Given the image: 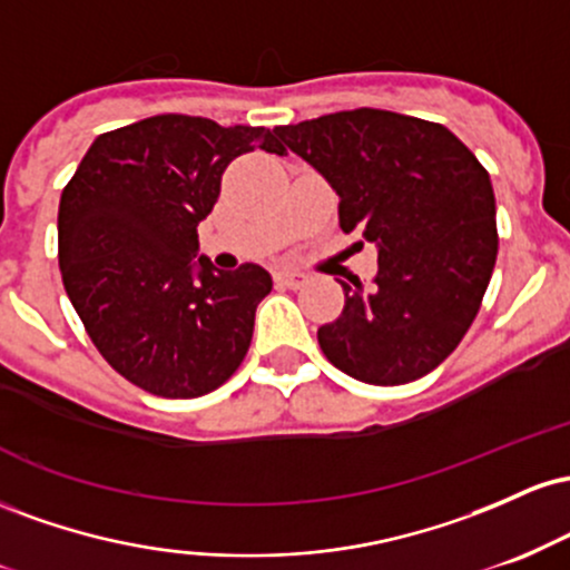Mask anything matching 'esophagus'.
Returning <instances> with one entry per match:
<instances>
[{"instance_id": "obj_1", "label": "esophagus", "mask_w": 570, "mask_h": 570, "mask_svg": "<svg viewBox=\"0 0 570 570\" xmlns=\"http://www.w3.org/2000/svg\"><path fill=\"white\" fill-rule=\"evenodd\" d=\"M276 281L281 286H289V289H299V286L307 284V276L305 273H297V271H278L276 273Z\"/></svg>"}]
</instances>
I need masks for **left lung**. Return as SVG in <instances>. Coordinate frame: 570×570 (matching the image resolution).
<instances>
[{"label":"left lung","instance_id":"obj_1","mask_svg":"<svg viewBox=\"0 0 570 570\" xmlns=\"http://www.w3.org/2000/svg\"><path fill=\"white\" fill-rule=\"evenodd\" d=\"M273 134L330 181L340 227L377 248L372 284H343V313L318 330L324 356L372 385L440 367L499 254L493 185L472 149L440 122L367 107Z\"/></svg>","mask_w":570,"mask_h":570}]
</instances>
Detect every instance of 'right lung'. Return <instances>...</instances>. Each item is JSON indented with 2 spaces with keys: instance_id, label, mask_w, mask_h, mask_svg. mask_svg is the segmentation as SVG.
<instances>
[{
  "instance_id": "1",
  "label": "right lung",
  "mask_w": 570,
  "mask_h": 570,
  "mask_svg": "<svg viewBox=\"0 0 570 570\" xmlns=\"http://www.w3.org/2000/svg\"><path fill=\"white\" fill-rule=\"evenodd\" d=\"M284 155L273 130L158 115L90 144L58 206V265L101 356L155 396L219 389L244 362L265 267L217 271L198 225L238 155Z\"/></svg>"
}]
</instances>
